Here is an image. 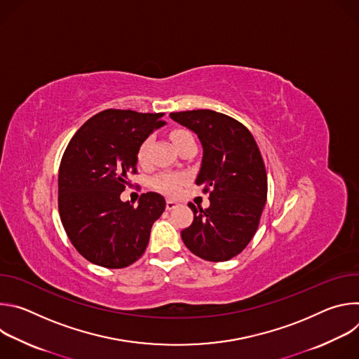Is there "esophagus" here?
I'll return each instance as SVG.
<instances>
[{
    "label": "esophagus",
    "instance_id": "obj_1",
    "mask_svg": "<svg viewBox=\"0 0 359 359\" xmlns=\"http://www.w3.org/2000/svg\"><path fill=\"white\" fill-rule=\"evenodd\" d=\"M179 206V204L175 201V200H168L166 201V209L168 210H173V209H176Z\"/></svg>",
    "mask_w": 359,
    "mask_h": 359
}]
</instances>
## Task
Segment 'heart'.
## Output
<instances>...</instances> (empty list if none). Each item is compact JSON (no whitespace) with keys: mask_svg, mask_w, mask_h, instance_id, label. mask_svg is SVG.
Segmentation results:
<instances>
[{"mask_svg":"<svg viewBox=\"0 0 359 359\" xmlns=\"http://www.w3.org/2000/svg\"><path fill=\"white\" fill-rule=\"evenodd\" d=\"M193 137L190 132L183 130V129H176L170 133V139L172 142L176 144V147L183 143L186 139ZM150 143L151 139L147 137L144 139L140 146L137 147V153H136V161L139 165H146L149 161V149H150ZM186 182V176L184 175H177V173H161L158 176H155L151 179V187L166 194V196H175L180 191V187L183 186V183Z\"/></svg>","mask_w":359,"mask_h":359,"instance_id":"obj_1","label":"heart"}]
</instances>
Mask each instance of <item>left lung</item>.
Listing matches in <instances>:
<instances>
[{"label": "left lung", "instance_id": "left-lung-1", "mask_svg": "<svg viewBox=\"0 0 359 359\" xmlns=\"http://www.w3.org/2000/svg\"><path fill=\"white\" fill-rule=\"evenodd\" d=\"M170 118L193 130L203 159L196 184L210 193L208 209L196 208L182 240L197 257L227 262L240 254L259 229L267 200V172L260 149L238 121L210 109L173 112Z\"/></svg>", "mask_w": 359, "mask_h": 359}]
</instances>
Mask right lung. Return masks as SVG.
I'll use <instances>...</instances> for the list:
<instances>
[{
    "mask_svg": "<svg viewBox=\"0 0 359 359\" xmlns=\"http://www.w3.org/2000/svg\"><path fill=\"white\" fill-rule=\"evenodd\" d=\"M165 114L107 109L69 140L58 175L62 226L78 252L100 267L123 269L144 252L153 223L165 212L159 193H143L133 208L121 194L136 173V153L162 128Z\"/></svg>",
    "mask_w": 359,
    "mask_h": 359,
    "instance_id": "right-lung-1",
    "label": "right lung"
}]
</instances>
